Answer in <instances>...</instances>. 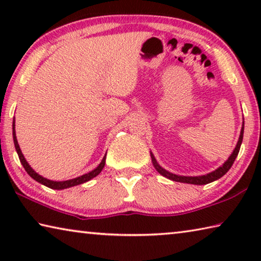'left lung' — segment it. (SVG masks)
<instances>
[{"label":"left lung","instance_id":"8db88e82","mask_svg":"<svg viewBox=\"0 0 261 261\" xmlns=\"http://www.w3.org/2000/svg\"><path fill=\"white\" fill-rule=\"evenodd\" d=\"M243 134H244V124H243L242 127V131H241V136H240V139H238V143L236 145L235 149H233V152L230 156H229L228 160L223 163V166H221L218 169L212 171V173L204 175V176H196V177H192V176H178V175H175V174H171L169 171H167L166 169H163L162 167H160V165L156 162L155 158H154L153 154L151 153V158H152V162H153V166L155 169L160 173L162 176H165V177L169 178L171 180H175V182H180V183H188V184H196V185H204V184H208L211 182H214V180L219 179L222 177V176L227 173V171L230 169L233 161H235V159L238 155V152H240V148H241V145H242V141H243Z\"/></svg>","mask_w":261,"mask_h":261}]
</instances>
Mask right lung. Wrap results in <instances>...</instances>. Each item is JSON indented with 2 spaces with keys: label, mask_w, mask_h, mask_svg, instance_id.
<instances>
[{
  "label": "right lung",
  "mask_w": 261,
  "mask_h": 261,
  "mask_svg": "<svg viewBox=\"0 0 261 261\" xmlns=\"http://www.w3.org/2000/svg\"><path fill=\"white\" fill-rule=\"evenodd\" d=\"M12 136H14V143H15V147H16V151H17V154H18L19 156V160H20V163L23 165V167L25 168L26 173H28L31 177H32L33 179L37 180V182L41 183L43 185H46V187L50 188V189H54V190H63V189H67V188H71V187H74V185H78V184H83L87 182V180L92 179L93 177H95L96 175H99L101 173V170L103 169L105 167V163H106V156H103L102 161H101L100 165L95 168L94 170L90 171L88 174H85L83 176H79V177L77 178H73V179H69V180H63V182H54V180H50V179H47V178H43L42 176H40L39 174L35 173V171L32 169V168L30 167V165L28 162H26L25 158L23 154H21V151L19 148V145H18V141H17V138H16V131H15V120H14V124H12Z\"/></svg>",
  "instance_id": "1"
}]
</instances>
